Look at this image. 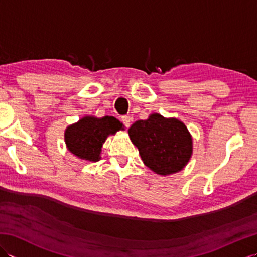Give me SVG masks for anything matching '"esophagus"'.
I'll return each mask as SVG.
<instances>
[{
	"mask_svg": "<svg viewBox=\"0 0 257 257\" xmlns=\"http://www.w3.org/2000/svg\"><path fill=\"white\" fill-rule=\"evenodd\" d=\"M121 121H122L124 127L128 128L129 125H130V122H132V118H130L129 116H122L121 117Z\"/></svg>",
	"mask_w": 257,
	"mask_h": 257,
	"instance_id": "1",
	"label": "esophagus"
}]
</instances>
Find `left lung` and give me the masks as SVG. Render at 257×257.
Listing matches in <instances>:
<instances>
[{
  "label": "left lung",
  "instance_id": "8db88e82",
  "mask_svg": "<svg viewBox=\"0 0 257 257\" xmlns=\"http://www.w3.org/2000/svg\"><path fill=\"white\" fill-rule=\"evenodd\" d=\"M128 134L145 165L161 176L182 170L192 154V139L178 119L152 113L133 123Z\"/></svg>",
  "mask_w": 257,
  "mask_h": 257
}]
</instances>
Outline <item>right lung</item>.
Here are the masks:
<instances>
[{
	"label": "right lung",
	"mask_w": 257,
	"mask_h": 257,
	"mask_svg": "<svg viewBox=\"0 0 257 257\" xmlns=\"http://www.w3.org/2000/svg\"><path fill=\"white\" fill-rule=\"evenodd\" d=\"M120 129L122 123L114 117H84L66 129L65 143L68 150L80 159L97 162L106 138Z\"/></svg>",
	"instance_id": "obj_1"
}]
</instances>
